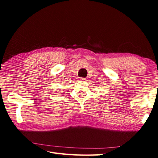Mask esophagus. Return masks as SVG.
Listing matches in <instances>:
<instances>
[{
	"mask_svg": "<svg viewBox=\"0 0 158 158\" xmlns=\"http://www.w3.org/2000/svg\"><path fill=\"white\" fill-rule=\"evenodd\" d=\"M79 79L80 80V81H85L86 80L85 78H83V77H79Z\"/></svg>",
	"mask_w": 158,
	"mask_h": 158,
	"instance_id": "34e87169",
	"label": "esophagus"
}]
</instances>
